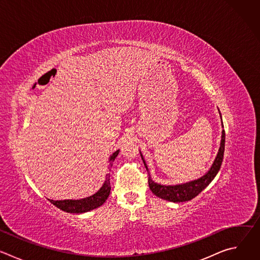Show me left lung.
Masks as SVG:
<instances>
[{
	"mask_svg": "<svg viewBox=\"0 0 260 260\" xmlns=\"http://www.w3.org/2000/svg\"><path fill=\"white\" fill-rule=\"evenodd\" d=\"M221 116V114H220ZM222 120V118H221ZM223 126V124H222ZM224 147H225V132L224 129L222 131V136H221V142H220V147L217 153V156L211 167V169L208 171L206 175L203 177L184 183V184H178V185H160L155 183L150 175L148 177V184H149V187L151 191L158 198L173 202V203H182V202H187L192 199H194L198 194H200L208 185L212 182V180L216 177L217 173L219 172L222 160H223V154H224ZM141 153V152H140ZM141 157L143 159L144 166L148 172V167L145 162V159L141 153Z\"/></svg>",
	"mask_w": 260,
	"mask_h": 260,
	"instance_id": "left-lung-1",
	"label": "left lung"
}]
</instances>
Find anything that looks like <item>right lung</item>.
<instances>
[{
    "instance_id": "right-lung-1",
    "label": "right lung",
    "mask_w": 260,
    "mask_h": 260,
    "mask_svg": "<svg viewBox=\"0 0 260 260\" xmlns=\"http://www.w3.org/2000/svg\"><path fill=\"white\" fill-rule=\"evenodd\" d=\"M119 150H116L112 155L110 156V165L109 169L113 166V161L115 160L116 156L118 155ZM111 191V185H110V174L106 175V180L103 184V186L100 188L98 192L93 196L82 200H64V201H53L49 200L51 204H53L58 209L68 212V213H85L101 207L106 200L108 199Z\"/></svg>"
}]
</instances>
